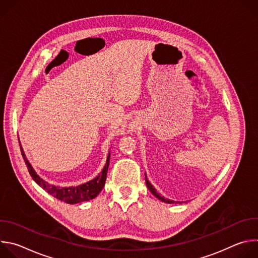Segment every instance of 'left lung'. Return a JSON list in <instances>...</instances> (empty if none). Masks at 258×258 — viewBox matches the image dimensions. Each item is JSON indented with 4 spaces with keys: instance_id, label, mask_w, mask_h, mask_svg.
Returning <instances> with one entry per match:
<instances>
[{
    "instance_id": "left-lung-1",
    "label": "left lung",
    "mask_w": 258,
    "mask_h": 258,
    "mask_svg": "<svg viewBox=\"0 0 258 258\" xmlns=\"http://www.w3.org/2000/svg\"><path fill=\"white\" fill-rule=\"evenodd\" d=\"M146 185H147V187H148V189L150 190V192L157 198V199H159L160 201H162V202H165V203H168V204H173V203H178V202H176V201H172V200H169V199H166V198H164L163 196H161L160 194H158V192H157V190L151 185V182L147 179V176H146Z\"/></svg>"
}]
</instances>
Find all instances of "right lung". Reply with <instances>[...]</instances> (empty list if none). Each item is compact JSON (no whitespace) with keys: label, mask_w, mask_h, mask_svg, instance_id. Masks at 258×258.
Masks as SVG:
<instances>
[{"label":"right lung","mask_w":258,"mask_h":258,"mask_svg":"<svg viewBox=\"0 0 258 258\" xmlns=\"http://www.w3.org/2000/svg\"><path fill=\"white\" fill-rule=\"evenodd\" d=\"M19 146H20V150H21V154L23 156L24 162L29 171V174L31 175L33 180L38 183L40 187H42L46 192H48L53 197H55L63 202H66L68 204H76V203L92 200V199L96 198L99 195V193L102 191V189L105 185L106 175H107V171H108V166H109V161H110V152L108 154L106 164H105L103 170L95 178H93L92 180H90L88 182L83 183V185L77 186V187L61 188V187L50 185L49 182L45 181L42 177H40L38 174H36V172L34 171V169L31 166V164L28 162L20 143H19Z\"/></svg>","instance_id":"1"}]
</instances>
